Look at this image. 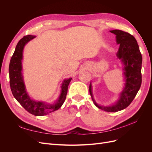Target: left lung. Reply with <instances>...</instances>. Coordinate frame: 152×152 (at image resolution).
Wrapping results in <instances>:
<instances>
[{"instance_id":"1","label":"left lung","mask_w":152,"mask_h":152,"mask_svg":"<svg viewBox=\"0 0 152 152\" xmlns=\"http://www.w3.org/2000/svg\"><path fill=\"white\" fill-rule=\"evenodd\" d=\"M110 32L116 35V41L120 45L117 56L124 64L125 84L120 94L119 99L114 104L104 107L96 103L92 93V86L89 85V93L94 104L105 112H115L125 109L135 98L141 85L142 56L136 39L130 34L120 30Z\"/></svg>"}]
</instances>
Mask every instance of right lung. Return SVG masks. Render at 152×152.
Here are the masks:
<instances>
[{
  "label": "right lung",
  "mask_w": 152,
  "mask_h": 152,
  "mask_svg": "<svg viewBox=\"0 0 152 152\" xmlns=\"http://www.w3.org/2000/svg\"><path fill=\"white\" fill-rule=\"evenodd\" d=\"M35 37V36L31 35L24 36L17 44L9 66L10 83L14 97L27 112L35 116H43L56 111L61 107L65 101L68 86L70 84L72 78L65 79L63 82L61 87V94L56 102L54 104H51L41 102H36L30 98L26 91L22 75L21 61L23 59V50L25 45Z\"/></svg>",
  "instance_id": "obj_1"
}]
</instances>
